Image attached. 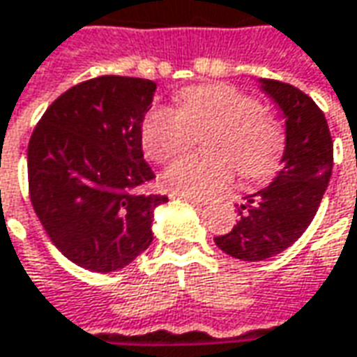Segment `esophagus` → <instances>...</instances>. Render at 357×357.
I'll return each mask as SVG.
<instances>
[{
  "instance_id": "1",
  "label": "esophagus",
  "mask_w": 357,
  "mask_h": 357,
  "mask_svg": "<svg viewBox=\"0 0 357 357\" xmlns=\"http://www.w3.org/2000/svg\"><path fill=\"white\" fill-rule=\"evenodd\" d=\"M174 197L183 199V202H190L193 207H203L205 205V199H197V197H191V195H178V193H174Z\"/></svg>"
}]
</instances>
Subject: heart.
I'll return each mask as SVG.
<instances>
[{"mask_svg": "<svg viewBox=\"0 0 357 357\" xmlns=\"http://www.w3.org/2000/svg\"><path fill=\"white\" fill-rule=\"evenodd\" d=\"M213 126L207 150L213 155H183L162 176L166 190L207 197L233 179V162L245 178H261L277 166L282 138L263 106L229 84L193 86L179 94V110L152 108L142 122V146L150 160L164 164L181 154L191 130Z\"/></svg>", "mask_w": 357, "mask_h": 357, "instance_id": "b5f03b06", "label": "heart"}]
</instances>
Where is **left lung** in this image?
Wrapping results in <instances>:
<instances>
[{"label": "left lung", "instance_id": "1", "mask_svg": "<svg viewBox=\"0 0 357 357\" xmlns=\"http://www.w3.org/2000/svg\"><path fill=\"white\" fill-rule=\"evenodd\" d=\"M284 116L280 172L266 188L245 195L239 221L215 237L233 259L264 261L289 249L312 223L334 166V146L324 112L308 94L280 80L259 79Z\"/></svg>", "mask_w": 357, "mask_h": 357}]
</instances>
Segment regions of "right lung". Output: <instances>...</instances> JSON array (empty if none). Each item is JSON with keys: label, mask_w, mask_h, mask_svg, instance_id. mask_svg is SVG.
<instances>
[{"label": "right lung", "mask_w": 357, "mask_h": 357, "mask_svg": "<svg viewBox=\"0 0 357 357\" xmlns=\"http://www.w3.org/2000/svg\"><path fill=\"white\" fill-rule=\"evenodd\" d=\"M155 82L106 75L68 89L47 108L27 148L29 195L59 251L93 273L128 266L152 241L166 195L142 188V122Z\"/></svg>", "instance_id": "right-lung-1"}]
</instances>
